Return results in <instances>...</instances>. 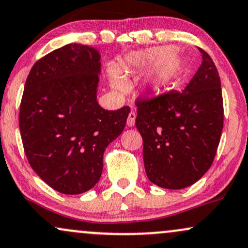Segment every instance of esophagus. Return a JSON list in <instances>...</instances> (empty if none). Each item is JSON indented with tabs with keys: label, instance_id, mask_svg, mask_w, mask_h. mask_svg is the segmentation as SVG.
<instances>
[{
	"label": "esophagus",
	"instance_id": "obj_1",
	"mask_svg": "<svg viewBox=\"0 0 248 248\" xmlns=\"http://www.w3.org/2000/svg\"><path fill=\"white\" fill-rule=\"evenodd\" d=\"M135 119H136V114L135 112H130L129 115H128V119H127V124L129 127H133L134 124H135Z\"/></svg>",
	"mask_w": 248,
	"mask_h": 248
}]
</instances>
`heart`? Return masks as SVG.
<instances>
[{"label":"heart","mask_w":248,"mask_h":248,"mask_svg":"<svg viewBox=\"0 0 248 248\" xmlns=\"http://www.w3.org/2000/svg\"><path fill=\"white\" fill-rule=\"evenodd\" d=\"M150 73L145 78V84L151 91H159L166 88L183 69V59L175 49L168 47H156L144 52L127 55L121 61L120 69L109 68L108 76L111 86L116 91H124L127 80L136 71L150 67Z\"/></svg>","instance_id":"b5f03b06"}]
</instances>
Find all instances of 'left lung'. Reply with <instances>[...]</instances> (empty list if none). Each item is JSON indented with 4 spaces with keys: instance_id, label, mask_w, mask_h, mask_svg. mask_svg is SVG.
<instances>
[{
    "instance_id": "1",
    "label": "left lung",
    "mask_w": 248,
    "mask_h": 248,
    "mask_svg": "<svg viewBox=\"0 0 248 248\" xmlns=\"http://www.w3.org/2000/svg\"><path fill=\"white\" fill-rule=\"evenodd\" d=\"M202 63L183 91L137 99L136 127L143 139L149 180L168 189H183L210 169L223 129L220 78L203 49Z\"/></svg>"
}]
</instances>
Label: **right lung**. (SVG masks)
<instances>
[{"instance_id": "obj_1", "label": "right lung", "mask_w": 248, "mask_h": 248, "mask_svg": "<svg viewBox=\"0 0 248 248\" xmlns=\"http://www.w3.org/2000/svg\"><path fill=\"white\" fill-rule=\"evenodd\" d=\"M99 74V52L69 44L35 62L24 86V151L33 171L62 194H82L99 181L104 151L126 126L129 107L107 111L98 104Z\"/></svg>"}]
</instances>
